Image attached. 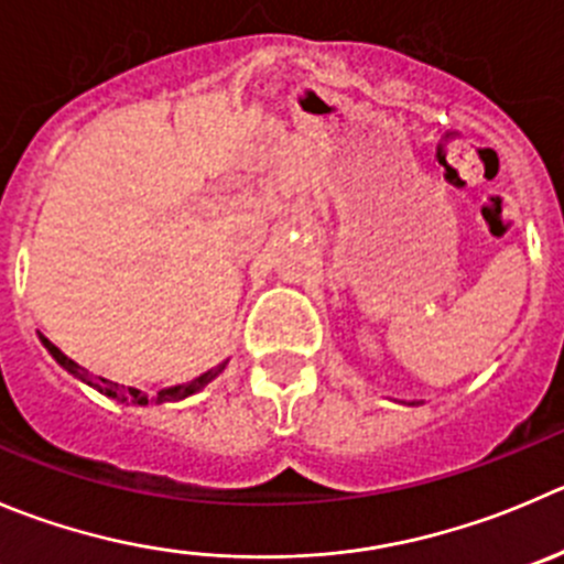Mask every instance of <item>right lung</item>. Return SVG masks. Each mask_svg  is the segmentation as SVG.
<instances>
[{
  "label": "right lung",
  "instance_id": "right-lung-1",
  "mask_svg": "<svg viewBox=\"0 0 564 564\" xmlns=\"http://www.w3.org/2000/svg\"><path fill=\"white\" fill-rule=\"evenodd\" d=\"M41 341H43V347H46L48 352H52V358L57 360L59 366H63V369H68L70 375L79 377L82 382H87V386H93V388H96V391H101L104 397H112V399H118V402H123V404H149V402L162 404V402H176V399H184V397H189V393L200 391V388H204V386H209V382L215 380V377L220 375L223 369H226V364H220V366H215V369L206 371V375L195 377V380L187 382V386L162 388V391H156V397H149V393L137 391V388H126V386H120V382L107 380V377H93V375H87V369H82V366L74 364V360L68 358V355L59 352V349L54 347V344L48 341L46 336H41Z\"/></svg>",
  "mask_w": 564,
  "mask_h": 564
}]
</instances>
